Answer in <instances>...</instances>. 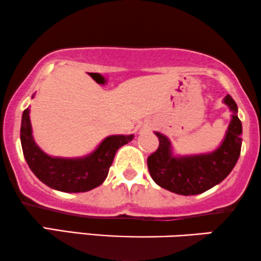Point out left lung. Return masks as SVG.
Here are the masks:
<instances>
[{
  "instance_id": "left-lung-1",
  "label": "left lung",
  "mask_w": 261,
  "mask_h": 261,
  "mask_svg": "<svg viewBox=\"0 0 261 261\" xmlns=\"http://www.w3.org/2000/svg\"><path fill=\"white\" fill-rule=\"evenodd\" d=\"M223 101L231 111V120L221 146L210 153L175 155L170 140L154 132L160 145L148 155L147 167L158 186L176 194L195 195L221 184L231 172L241 153L242 123L231 96L226 94Z\"/></svg>"
}]
</instances>
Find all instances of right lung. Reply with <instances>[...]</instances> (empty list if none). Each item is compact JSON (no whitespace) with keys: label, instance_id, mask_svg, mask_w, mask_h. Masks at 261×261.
<instances>
[{"label":"right lung","instance_id":"1","mask_svg":"<svg viewBox=\"0 0 261 261\" xmlns=\"http://www.w3.org/2000/svg\"><path fill=\"white\" fill-rule=\"evenodd\" d=\"M133 137L110 135L85 157L60 158L50 157L33 140L29 108L22 113L20 129L23 157L33 174L48 187L66 193L87 192L103 184L117 150L133 140Z\"/></svg>","mask_w":261,"mask_h":261}]
</instances>
